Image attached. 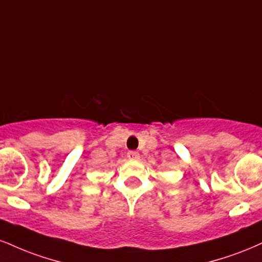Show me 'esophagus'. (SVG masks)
<instances>
[{
	"instance_id": "1",
	"label": "esophagus",
	"mask_w": 262,
	"mask_h": 262,
	"mask_svg": "<svg viewBox=\"0 0 262 262\" xmlns=\"http://www.w3.org/2000/svg\"><path fill=\"white\" fill-rule=\"evenodd\" d=\"M128 159L129 160H133V161H138V160L140 159L139 152H137V151H129V152H128Z\"/></svg>"
}]
</instances>
